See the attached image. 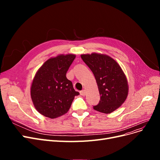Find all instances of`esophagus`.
<instances>
[{
  "instance_id": "34e87169",
  "label": "esophagus",
  "mask_w": 160,
  "mask_h": 160,
  "mask_svg": "<svg viewBox=\"0 0 160 160\" xmlns=\"http://www.w3.org/2000/svg\"><path fill=\"white\" fill-rule=\"evenodd\" d=\"M86 90H85V89H83V90H82L81 91H80V94L82 95V96H85V95H86Z\"/></svg>"
}]
</instances>
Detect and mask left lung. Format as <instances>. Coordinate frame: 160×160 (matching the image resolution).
<instances>
[{
    "label": "left lung",
    "mask_w": 160,
    "mask_h": 160,
    "mask_svg": "<svg viewBox=\"0 0 160 160\" xmlns=\"http://www.w3.org/2000/svg\"><path fill=\"white\" fill-rule=\"evenodd\" d=\"M81 59L93 72L100 95V101L93 109L111 113L126 100L129 85L122 67L110 56L92 52L81 55Z\"/></svg>",
    "instance_id": "1"
}]
</instances>
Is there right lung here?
<instances>
[{"instance_id": "right-lung-1", "label": "right lung", "mask_w": 160, "mask_h": 160, "mask_svg": "<svg viewBox=\"0 0 160 160\" xmlns=\"http://www.w3.org/2000/svg\"><path fill=\"white\" fill-rule=\"evenodd\" d=\"M74 54H61L47 60L38 69L31 85V97L37 111L51 119L63 115L68 111L75 91L66 73L74 61Z\"/></svg>"}]
</instances>
